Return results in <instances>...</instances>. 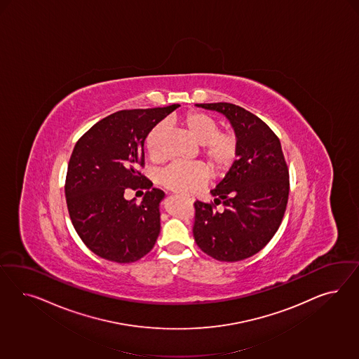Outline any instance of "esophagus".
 Masks as SVG:
<instances>
[{
	"mask_svg": "<svg viewBox=\"0 0 359 359\" xmlns=\"http://www.w3.org/2000/svg\"><path fill=\"white\" fill-rule=\"evenodd\" d=\"M187 198H188V201H189V203H192V201H194L191 197H187Z\"/></svg>",
	"mask_w": 359,
	"mask_h": 359,
	"instance_id": "esophagus-1",
	"label": "esophagus"
}]
</instances>
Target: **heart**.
Instances as JSON below:
<instances>
[{
  "label": "heart",
  "mask_w": 359,
  "mask_h": 359,
  "mask_svg": "<svg viewBox=\"0 0 359 359\" xmlns=\"http://www.w3.org/2000/svg\"><path fill=\"white\" fill-rule=\"evenodd\" d=\"M187 133L203 146L209 164L216 168H226L233 162L237 143L229 133H219L216 121L200 111H189L180 118ZM165 125L159 123L147 134L146 150L151 159L162 156V140ZM208 170L200 163L175 162L161 172V180L167 188L180 194H194L205 183Z\"/></svg>",
  "instance_id": "obj_1"
}]
</instances>
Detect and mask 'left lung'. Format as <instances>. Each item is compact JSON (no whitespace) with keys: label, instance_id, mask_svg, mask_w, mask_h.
I'll return each mask as SVG.
<instances>
[{"label":"left lung","instance_id":"1","mask_svg":"<svg viewBox=\"0 0 359 359\" xmlns=\"http://www.w3.org/2000/svg\"><path fill=\"white\" fill-rule=\"evenodd\" d=\"M221 113L237 138V161L212 191L215 205L196 201L194 237L212 258L237 262L261 251L280 226L290 194L282 144L255 114L229 102L196 104Z\"/></svg>","mask_w":359,"mask_h":359}]
</instances>
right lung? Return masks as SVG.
<instances>
[{
  "mask_svg": "<svg viewBox=\"0 0 359 359\" xmlns=\"http://www.w3.org/2000/svg\"><path fill=\"white\" fill-rule=\"evenodd\" d=\"M179 107L113 113L75 144L65 179L67 207L79 237L98 257L131 263L154 248L163 191H147L141 204L125 194L151 188L138 171L144 163L143 144L152 128Z\"/></svg>",
  "mask_w": 359,
  "mask_h": 359,
  "instance_id": "right-lung-1",
  "label": "right lung"
}]
</instances>
